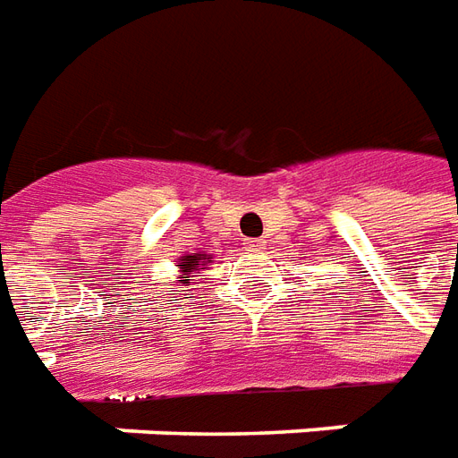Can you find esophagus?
I'll return each instance as SVG.
<instances>
[{"label": "esophagus", "instance_id": "1", "mask_svg": "<svg viewBox=\"0 0 458 458\" xmlns=\"http://www.w3.org/2000/svg\"><path fill=\"white\" fill-rule=\"evenodd\" d=\"M266 239H246V251H254V254H259V251H264L266 249Z\"/></svg>", "mask_w": 458, "mask_h": 458}]
</instances>
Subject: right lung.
I'll use <instances>...</instances> for the list:
<instances>
[{
  "mask_svg": "<svg viewBox=\"0 0 458 458\" xmlns=\"http://www.w3.org/2000/svg\"><path fill=\"white\" fill-rule=\"evenodd\" d=\"M209 259H212V256L202 254V251H199V254L182 256V259H180V271H182V274H180V278H182L180 284H190V274H192V271H199V266L212 264Z\"/></svg>",
  "mask_w": 458,
  "mask_h": 458,
  "instance_id": "right-lung-1",
  "label": "right lung"
}]
</instances>
